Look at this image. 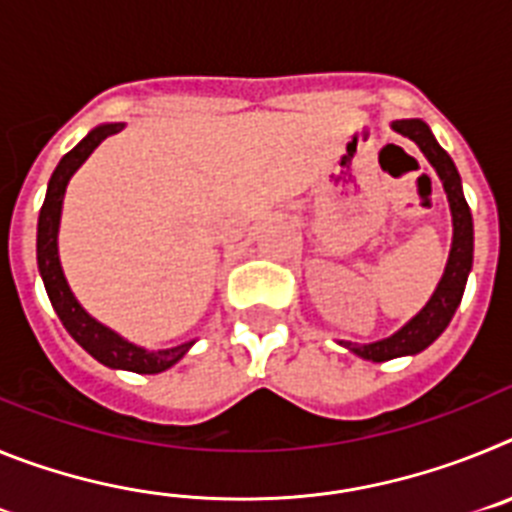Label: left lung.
Masks as SVG:
<instances>
[{
    "mask_svg": "<svg viewBox=\"0 0 512 512\" xmlns=\"http://www.w3.org/2000/svg\"><path fill=\"white\" fill-rule=\"evenodd\" d=\"M392 130L400 133L402 138L413 140L415 146L420 148V153L428 158V164L433 166L438 179H441L446 200H449L454 235H451L449 261H446L441 282H438V287L433 289L431 300L425 302V307L418 312V315H413V318L402 325L400 330H395L392 336L382 338V341H374V343L338 341L343 348H348L351 354H356L364 361H374V364L397 359V356L420 354V351H425V348L431 346V343L441 336L443 330H446V325L451 323V318H454L456 307H459L461 295H464V287H467L469 271H472V259H474L472 212H469L467 200H464L461 176L459 171H456L451 156L438 146L436 135H433L431 128H428L423 120H418V117H413V120H395L392 122Z\"/></svg>",
    "mask_w": 512,
    "mask_h": 512,
    "instance_id": "left-lung-1",
    "label": "left lung"
}]
</instances>
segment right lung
Listing matches in <instances>:
<instances>
[{
	"label": "right lung",
	"instance_id": "add662e5",
	"mask_svg": "<svg viewBox=\"0 0 512 512\" xmlns=\"http://www.w3.org/2000/svg\"><path fill=\"white\" fill-rule=\"evenodd\" d=\"M122 128H125V122H104V125H97L94 130H89L87 138H81L58 161L51 182H48V192H45V202L40 207L38 217V271L45 284V292H48V300H51L53 310L61 318L63 328L69 330V336L89 356H94L99 364L110 366V369H125V372L135 374H158L171 369L176 361H182L184 354L194 346V341L151 351V348H143L138 343L128 341V338H122L120 333H115L112 328L99 323L97 318H92L81 307V302L76 300L69 282H66L61 256H58V228H61L63 197H66V187H69L71 176L92 156V151L104 138L120 133Z\"/></svg>",
	"mask_w": 512,
	"mask_h": 512
}]
</instances>
